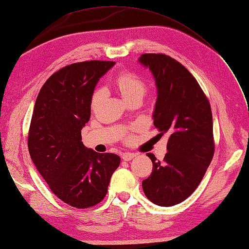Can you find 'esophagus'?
<instances>
[{
    "instance_id": "obj_1",
    "label": "esophagus",
    "mask_w": 249,
    "mask_h": 249,
    "mask_svg": "<svg viewBox=\"0 0 249 249\" xmlns=\"http://www.w3.org/2000/svg\"><path fill=\"white\" fill-rule=\"evenodd\" d=\"M136 155L134 154V153H124L123 154V156H121V157H123V160H125V161H129V160H133V159H134V157H135Z\"/></svg>"
}]
</instances>
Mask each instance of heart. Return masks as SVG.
Returning a JSON list of instances; mask_svg holds the SVG:
<instances>
[{"label": "heart", "mask_w": 249, "mask_h": 249, "mask_svg": "<svg viewBox=\"0 0 249 249\" xmlns=\"http://www.w3.org/2000/svg\"><path fill=\"white\" fill-rule=\"evenodd\" d=\"M115 86L118 89L123 98L126 101L134 97H143L147 93V84L139 78L137 75L132 74L129 71H124L119 74L115 79ZM105 96V92L102 89H97L92 97V108L97 107L99 102Z\"/></svg>", "instance_id": "heart-1"}]
</instances>
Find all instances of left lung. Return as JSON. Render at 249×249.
<instances>
[{
  "label": "left lung",
  "instance_id": "1",
  "mask_svg": "<svg viewBox=\"0 0 249 249\" xmlns=\"http://www.w3.org/2000/svg\"><path fill=\"white\" fill-rule=\"evenodd\" d=\"M138 61L155 79L154 125L168 134L163 160L152 153V173L142 180L145 196L162 207L179 204L201 183L214 154L209 100L184 65L163 53H142Z\"/></svg>",
  "mask_w": 249,
  "mask_h": 249
}]
</instances>
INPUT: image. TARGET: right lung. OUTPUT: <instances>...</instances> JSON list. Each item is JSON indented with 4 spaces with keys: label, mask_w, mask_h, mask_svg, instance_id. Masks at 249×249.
<instances>
[{
    "label": "right lung",
    "mask_w": 249,
    "mask_h": 249,
    "mask_svg": "<svg viewBox=\"0 0 249 249\" xmlns=\"http://www.w3.org/2000/svg\"><path fill=\"white\" fill-rule=\"evenodd\" d=\"M114 64L92 60L66 65L47 79L35 104L30 157L53 195L75 208L100 203L120 163L118 155L97 153L81 142L94 89Z\"/></svg>",
    "instance_id": "right-lung-1"
}]
</instances>
